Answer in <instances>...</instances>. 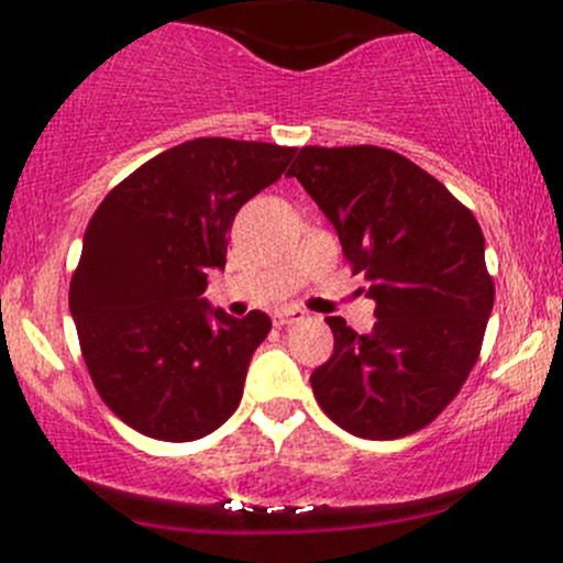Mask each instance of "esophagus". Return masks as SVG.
<instances>
[{"label": "esophagus", "mask_w": 563, "mask_h": 563, "mask_svg": "<svg viewBox=\"0 0 563 563\" xmlns=\"http://www.w3.org/2000/svg\"><path fill=\"white\" fill-rule=\"evenodd\" d=\"M273 320H275V325H290V322L303 320V309H299V307H283V309H277V312L273 314Z\"/></svg>", "instance_id": "1"}]
</instances>
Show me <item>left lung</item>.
<instances>
[{
	"label": "left lung",
	"mask_w": 563,
	"mask_h": 563,
	"mask_svg": "<svg viewBox=\"0 0 563 563\" xmlns=\"http://www.w3.org/2000/svg\"><path fill=\"white\" fill-rule=\"evenodd\" d=\"M288 174L331 219L376 301L371 333L328 318L333 354L309 378L318 405L363 439L423 429L461 391L493 314L479 222L439 179L386 147L309 145Z\"/></svg>",
	"instance_id": "obj_1"
}]
</instances>
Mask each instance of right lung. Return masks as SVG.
Returning a JSON list of instances; mask_svg holds the SVG:
<instances>
[{"label": "right lung", "mask_w": 563, "mask_h": 563, "mask_svg": "<svg viewBox=\"0 0 563 563\" xmlns=\"http://www.w3.org/2000/svg\"><path fill=\"white\" fill-rule=\"evenodd\" d=\"M294 153L269 142H183L129 174L89 219L70 318L97 391L140 434L192 442L241 405L273 320L211 307L206 277L224 269L241 206L277 183Z\"/></svg>", "instance_id": "1"}]
</instances>
